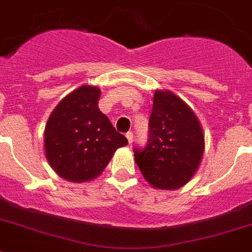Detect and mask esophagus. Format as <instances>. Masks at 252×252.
<instances>
[{
    "label": "esophagus",
    "instance_id": "obj_1",
    "mask_svg": "<svg viewBox=\"0 0 252 252\" xmlns=\"http://www.w3.org/2000/svg\"><path fill=\"white\" fill-rule=\"evenodd\" d=\"M126 137H127L128 145H132V142H133V133L132 132H127V133H126Z\"/></svg>",
    "mask_w": 252,
    "mask_h": 252
}]
</instances>
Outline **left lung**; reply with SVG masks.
Returning <instances> with one entry per match:
<instances>
[{
  "label": "left lung",
  "mask_w": 252,
  "mask_h": 252,
  "mask_svg": "<svg viewBox=\"0 0 252 252\" xmlns=\"http://www.w3.org/2000/svg\"><path fill=\"white\" fill-rule=\"evenodd\" d=\"M148 127L146 147L133 148L138 168L153 188H181L195 174L204 153L195 114L173 93L156 90Z\"/></svg>",
  "instance_id": "obj_1"
}]
</instances>
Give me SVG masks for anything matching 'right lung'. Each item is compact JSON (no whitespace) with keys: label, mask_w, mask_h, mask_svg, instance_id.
<instances>
[{"label":"right lung","mask_w":252,"mask_h":252,"mask_svg":"<svg viewBox=\"0 0 252 252\" xmlns=\"http://www.w3.org/2000/svg\"><path fill=\"white\" fill-rule=\"evenodd\" d=\"M99 99V88L80 86L57 105L45 125V157L54 172L69 182L95 179L115 151L128 143L100 111Z\"/></svg>","instance_id":"obj_1"}]
</instances>
